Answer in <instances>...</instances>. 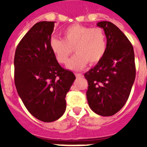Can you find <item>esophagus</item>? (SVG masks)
<instances>
[{"label":"esophagus","instance_id":"1","mask_svg":"<svg viewBox=\"0 0 147 147\" xmlns=\"http://www.w3.org/2000/svg\"><path fill=\"white\" fill-rule=\"evenodd\" d=\"M76 78H82V77H83V75L81 73H76Z\"/></svg>","mask_w":147,"mask_h":147}]
</instances>
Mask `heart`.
Instances as JSON below:
<instances>
[{"instance_id":"heart-1","label":"heart","mask_w":147,"mask_h":147,"mask_svg":"<svg viewBox=\"0 0 147 147\" xmlns=\"http://www.w3.org/2000/svg\"><path fill=\"white\" fill-rule=\"evenodd\" d=\"M63 40L52 37L49 48L60 64H66L72 49L76 55L69 62L71 70H79L87 65H94L102 59L107 49L105 31L100 27H90L78 24L70 25L62 31Z\"/></svg>"}]
</instances>
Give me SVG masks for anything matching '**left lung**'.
I'll return each instance as SVG.
<instances>
[{
    "label": "left lung",
    "mask_w": 147,
    "mask_h": 147,
    "mask_svg": "<svg viewBox=\"0 0 147 147\" xmlns=\"http://www.w3.org/2000/svg\"><path fill=\"white\" fill-rule=\"evenodd\" d=\"M107 38L102 59L85 74L88 83L86 96L91 109L100 116H112L127 100L136 76L134 48L114 24L98 22Z\"/></svg>",
    "instance_id": "1"
}]
</instances>
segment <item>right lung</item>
I'll return each instance as SVG.
<instances>
[{"instance_id": "obj_1", "label": "right lung", "mask_w": 147, "mask_h": 147, "mask_svg": "<svg viewBox=\"0 0 147 147\" xmlns=\"http://www.w3.org/2000/svg\"><path fill=\"white\" fill-rule=\"evenodd\" d=\"M55 22L42 21L31 27L17 45L14 82L22 101L36 118L53 122L66 108L65 96L76 76L64 69L49 48Z\"/></svg>"}]
</instances>
